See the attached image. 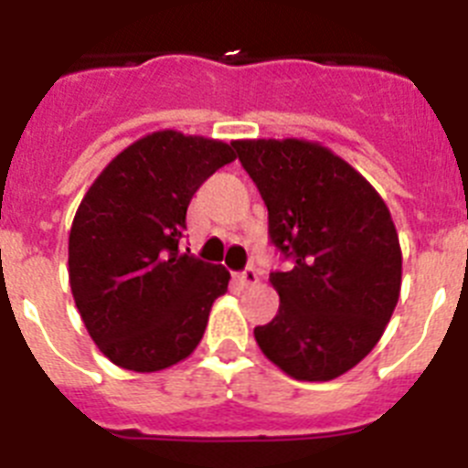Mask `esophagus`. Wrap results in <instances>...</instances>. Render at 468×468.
<instances>
[{
	"label": "esophagus",
	"instance_id": "34e87169",
	"mask_svg": "<svg viewBox=\"0 0 468 468\" xmlns=\"http://www.w3.org/2000/svg\"><path fill=\"white\" fill-rule=\"evenodd\" d=\"M239 281H241V285H255L260 281V276H258V271L253 270V267H246V270L239 274Z\"/></svg>",
	"mask_w": 468,
	"mask_h": 468
}]
</instances>
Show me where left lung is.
Here are the masks:
<instances>
[{
	"label": "left lung",
	"mask_w": 468,
	"mask_h": 468,
	"mask_svg": "<svg viewBox=\"0 0 468 468\" xmlns=\"http://www.w3.org/2000/svg\"><path fill=\"white\" fill-rule=\"evenodd\" d=\"M270 210V239L292 270L271 271L279 314L255 328L285 375L328 382L373 351L400 292V243L387 204L318 143L234 140Z\"/></svg>",
	"instance_id": "1"
}]
</instances>
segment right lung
I'll return each instance as SVG.
<instances>
[{
    "instance_id": "obj_1",
    "label": "right lung",
    "mask_w": 468,
    "mask_h": 468,
    "mask_svg": "<svg viewBox=\"0 0 468 468\" xmlns=\"http://www.w3.org/2000/svg\"><path fill=\"white\" fill-rule=\"evenodd\" d=\"M229 161L222 140L156 131L114 156L81 198L69 229V288L114 366L156 373L204 337L229 271L177 246L194 192Z\"/></svg>"
}]
</instances>
